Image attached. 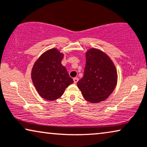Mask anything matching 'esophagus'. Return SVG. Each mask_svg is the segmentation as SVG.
Segmentation results:
<instances>
[{
  "instance_id": "34e87169",
  "label": "esophagus",
  "mask_w": 147,
  "mask_h": 147,
  "mask_svg": "<svg viewBox=\"0 0 147 147\" xmlns=\"http://www.w3.org/2000/svg\"><path fill=\"white\" fill-rule=\"evenodd\" d=\"M73 81H74V83H77L78 81H79V79H78V78H77V77H75V78H74L73 79Z\"/></svg>"
}]
</instances>
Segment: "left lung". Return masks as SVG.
Masks as SVG:
<instances>
[{
    "mask_svg": "<svg viewBox=\"0 0 147 147\" xmlns=\"http://www.w3.org/2000/svg\"><path fill=\"white\" fill-rule=\"evenodd\" d=\"M114 64L102 51L91 48L86 52L84 75L77 83L83 97L90 103H99L111 95L117 84Z\"/></svg>",
    "mask_w": 147,
    "mask_h": 147,
    "instance_id": "obj_1",
    "label": "left lung"
}]
</instances>
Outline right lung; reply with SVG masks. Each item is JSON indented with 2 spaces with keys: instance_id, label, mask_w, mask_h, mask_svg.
Wrapping results in <instances>:
<instances>
[{
  "instance_id": "right-lung-1",
  "label": "right lung",
  "mask_w": 147,
  "mask_h": 147,
  "mask_svg": "<svg viewBox=\"0 0 147 147\" xmlns=\"http://www.w3.org/2000/svg\"><path fill=\"white\" fill-rule=\"evenodd\" d=\"M64 54L56 48L50 49L40 56L31 70V79L39 95L49 101L63 95L66 87L73 83L66 68L61 64Z\"/></svg>"
}]
</instances>
